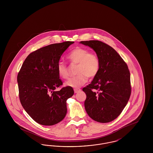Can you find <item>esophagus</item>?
Returning <instances> with one entry per match:
<instances>
[{
  "label": "esophagus",
  "mask_w": 153,
  "mask_h": 153,
  "mask_svg": "<svg viewBox=\"0 0 153 153\" xmlns=\"http://www.w3.org/2000/svg\"><path fill=\"white\" fill-rule=\"evenodd\" d=\"M81 91V89H80V88H75V89H74V93H78V92H79Z\"/></svg>",
  "instance_id": "34e87169"
}]
</instances>
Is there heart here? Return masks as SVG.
<instances>
[{
	"label": "heart",
	"mask_w": 153,
	"mask_h": 153,
	"mask_svg": "<svg viewBox=\"0 0 153 153\" xmlns=\"http://www.w3.org/2000/svg\"><path fill=\"white\" fill-rule=\"evenodd\" d=\"M68 58L72 64L76 65V76L69 79L65 82L66 87L78 88L84 85L88 77L94 78L100 70V61L99 56L94 53H89L87 49L78 48L73 50ZM57 72L62 79H66L69 76V69L63 62H59Z\"/></svg>",
	"instance_id": "obj_1"
}]
</instances>
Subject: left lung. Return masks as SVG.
I'll list each match as a JSON object with an SVG mask.
<instances>
[{
  "label": "left lung",
  "mask_w": 153,
  "mask_h": 153,
  "mask_svg": "<svg viewBox=\"0 0 153 153\" xmlns=\"http://www.w3.org/2000/svg\"><path fill=\"white\" fill-rule=\"evenodd\" d=\"M95 51L100 61V70L88 85L85 108L91 118L100 123L110 122L118 117L131 95L130 73L117 51L97 40L81 41Z\"/></svg>",
  "instance_id": "left-lung-1"
}]
</instances>
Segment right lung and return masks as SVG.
I'll list each match as a JSON object with an SVG mask.
<instances>
[{"label": "right lung", "instance_id": "1", "mask_svg": "<svg viewBox=\"0 0 153 153\" xmlns=\"http://www.w3.org/2000/svg\"><path fill=\"white\" fill-rule=\"evenodd\" d=\"M73 43L51 44L31 53L18 74L21 103L38 123L53 126L65 117L66 100L74 91L69 87L55 90L62 85L57 68L63 53Z\"/></svg>", "mask_w": 153, "mask_h": 153}]
</instances>
